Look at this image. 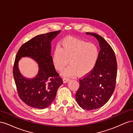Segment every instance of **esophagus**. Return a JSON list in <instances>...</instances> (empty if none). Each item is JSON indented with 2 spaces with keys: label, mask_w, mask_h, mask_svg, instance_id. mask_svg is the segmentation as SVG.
I'll list each match as a JSON object with an SVG mask.
<instances>
[{
  "label": "esophagus",
  "mask_w": 133,
  "mask_h": 133,
  "mask_svg": "<svg viewBox=\"0 0 133 133\" xmlns=\"http://www.w3.org/2000/svg\"><path fill=\"white\" fill-rule=\"evenodd\" d=\"M69 80H70V79H69V78H63V82H64V83H67L68 82H69Z\"/></svg>",
  "instance_id": "1"
}]
</instances>
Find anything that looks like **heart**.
Here are the masks:
<instances>
[{
  "label": "heart",
  "instance_id": "heart-1",
  "mask_svg": "<svg viewBox=\"0 0 133 133\" xmlns=\"http://www.w3.org/2000/svg\"><path fill=\"white\" fill-rule=\"evenodd\" d=\"M99 57V50L95 44L75 38H66L57 46L53 55L54 65L62 71L68 64L63 75L71 76L77 73L85 75L94 69Z\"/></svg>",
  "mask_w": 133,
  "mask_h": 133
}]
</instances>
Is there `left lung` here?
<instances>
[{"mask_svg":"<svg viewBox=\"0 0 133 133\" xmlns=\"http://www.w3.org/2000/svg\"><path fill=\"white\" fill-rule=\"evenodd\" d=\"M96 38L100 50L99 57L94 69L79 80L80 86L75 94L79 105L91 110L103 107L108 102L114 91L117 63L113 49L99 35L86 33Z\"/></svg>","mask_w":133,"mask_h":133,"instance_id":"1","label":"left lung"}]
</instances>
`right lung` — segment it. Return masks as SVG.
<instances>
[{
  "label": "right lung",
  "instance_id": "1",
  "mask_svg": "<svg viewBox=\"0 0 133 133\" xmlns=\"http://www.w3.org/2000/svg\"><path fill=\"white\" fill-rule=\"evenodd\" d=\"M60 31L36 36L21 46L16 55L13 76L20 98L34 108L49 107L54 101L59 87L63 83L56 71L51 54V42ZM33 58L38 64L39 70L35 77L26 78L20 73L18 63L23 57Z\"/></svg>",
  "mask_w": 133,
  "mask_h": 133
}]
</instances>
